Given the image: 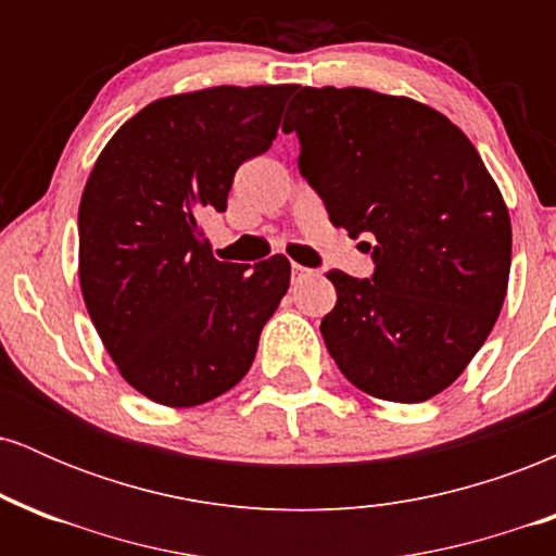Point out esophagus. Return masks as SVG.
Returning a JSON list of instances; mask_svg holds the SVG:
<instances>
[{
  "mask_svg": "<svg viewBox=\"0 0 556 556\" xmlns=\"http://www.w3.org/2000/svg\"><path fill=\"white\" fill-rule=\"evenodd\" d=\"M314 274V269H305V266L300 264H292V279H303V277H311Z\"/></svg>",
  "mask_w": 556,
  "mask_h": 556,
  "instance_id": "obj_1",
  "label": "esophagus"
}]
</instances>
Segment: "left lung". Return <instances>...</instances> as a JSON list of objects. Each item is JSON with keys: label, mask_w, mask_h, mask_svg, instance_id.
<instances>
[{"label": "left lung", "mask_w": 556, "mask_h": 556, "mask_svg": "<svg viewBox=\"0 0 556 556\" xmlns=\"http://www.w3.org/2000/svg\"><path fill=\"white\" fill-rule=\"evenodd\" d=\"M334 227L376 240L371 279L329 271L321 334L366 394L424 402L465 371L507 295L513 227L476 146L442 112L371 88H300L285 114Z\"/></svg>", "instance_id": "1"}]
</instances>
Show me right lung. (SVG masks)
<instances>
[{
    "mask_svg": "<svg viewBox=\"0 0 556 556\" xmlns=\"http://www.w3.org/2000/svg\"><path fill=\"white\" fill-rule=\"evenodd\" d=\"M295 86H216L151 101L96 159L78 208L80 290L123 379L167 407L219 397L248 374L290 261H216L201 216L277 138Z\"/></svg>",
    "mask_w": 556,
    "mask_h": 556,
    "instance_id": "obj_1",
    "label": "right lung"
}]
</instances>
